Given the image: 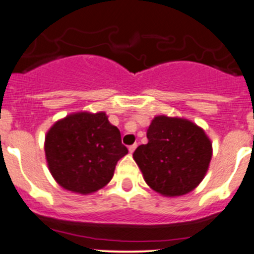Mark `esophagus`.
Instances as JSON below:
<instances>
[{
  "label": "esophagus",
  "instance_id": "34e87169",
  "mask_svg": "<svg viewBox=\"0 0 254 254\" xmlns=\"http://www.w3.org/2000/svg\"><path fill=\"white\" fill-rule=\"evenodd\" d=\"M135 148H137V144H132V145H129V147H128V150H129V153H133V152H134Z\"/></svg>",
  "mask_w": 254,
  "mask_h": 254
}]
</instances>
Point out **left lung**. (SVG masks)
<instances>
[{
    "label": "left lung",
    "instance_id": "1",
    "mask_svg": "<svg viewBox=\"0 0 254 254\" xmlns=\"http://www.w3.org/2000/svg\"><path fill=\"white\" fill-rule=\"evenodd\" d=\"M147 144L133 153L145 183L163 196H182L202 182L212 143L194 122L160 115L147 130Z\"/></svg>",
    "mask_w": 254,
    "mask_h": 254
}]
</instances>
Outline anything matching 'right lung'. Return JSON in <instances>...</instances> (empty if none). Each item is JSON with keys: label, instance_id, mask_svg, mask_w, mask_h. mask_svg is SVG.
Segmentation results:
<instances>
[{"label": "right lung", "instance_id": "right-lung-1", "mask_svg": "<svg viewBox=\"0 0 254 254\" xmlns=\"http://www.w3.org/2000/svg\"><path fill=\"white\" fill-rule=\"evenodd\" d=\"M44 150L55 182L82 195L109 184L117 162L128 153L105 112H76L55 122L45 135Z\"/></svg>", "mask_w": 254, "mask_h": 254}]
</instances>
